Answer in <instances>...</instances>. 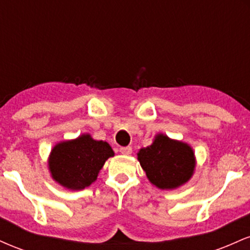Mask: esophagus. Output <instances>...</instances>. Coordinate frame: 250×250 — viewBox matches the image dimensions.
<instances>
[{"label": "esophagus", "mask_w": 250, "mask_h": 250, "mask_svg": "<svg viewBox=\"0 0 250 250\" xmlns=\"http://www.w3.org/2000/svg\"><path fill=\"white\" fill-rule=\"evenodd\" d=\"M131 151H133V149H131V147H121L120 148V153L123 154V155H130Z\"/></svg>", "instance_id": "34e87169"}]
</instances>
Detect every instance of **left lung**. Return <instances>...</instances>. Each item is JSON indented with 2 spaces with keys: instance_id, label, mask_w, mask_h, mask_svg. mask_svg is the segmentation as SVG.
I'll return each mask as SVG.
<instances>
[{
  "instance_id": "1",
  "label": "left lung",
  "mask_w": 250,
  "mask_h": 250,
  "mask_svg": "<svg viewBox=\"0 0 250 250\" xmlns=\"http://www.w3.org/2000/svg\"><path fill=\"white\" fill-rule=\"evenodd\" d=\"M137 159L149 181L161 189L179 187L187 182L194 173L193 149L163 134L155 137L153 145L142 148Z\"/></svg>"
}]
</instances>
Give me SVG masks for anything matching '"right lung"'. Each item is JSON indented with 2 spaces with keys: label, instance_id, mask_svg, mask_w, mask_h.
<instances>
[{
  "label": "right lung",
  "instance_id": "1",
  "mask_svg": "<svg viewBox=\"0 0 250 250\" xmlns=\"http://www.w3.org/2000/svg\"><path fill=\"white\" fill-rule=\"evenodd\" d=\"M110 156H114V151L107 142L95 141L90 135H82L54 147L49 169L54 180L63 187L80 190L96 180L105 160Z\"/></svg>",
  "mask_w": 250,
  "mask_h": 250
}]
</instances>
